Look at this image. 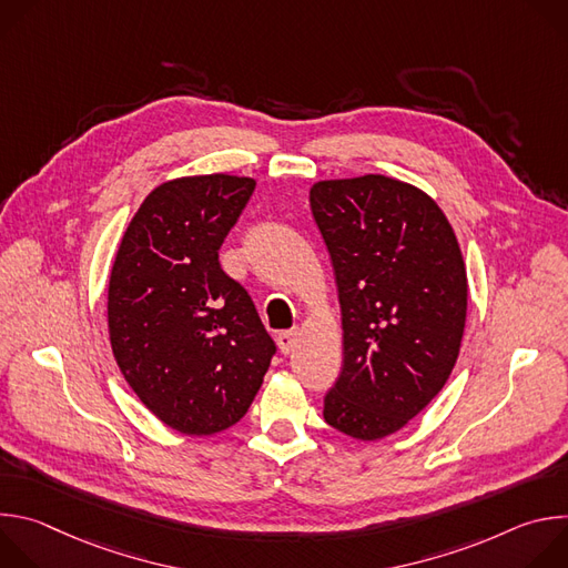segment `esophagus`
I'll list each match as a JSON object with an SVG mask.
<instances>
[{"mask_svg":"<svg viewBox=\"0 0 568 568\" xmlns=\"http://www.w3.org/2000/svg\"><path fill=\"white\" fill-rule=\"evenodd\" d=\"M296 342H298V333H296V331H285V333H281V335H278V348H281V353H283V355H290V353L294 351Z\"/></svg>","mask_w":568,"mask_h":568,"instance_id":"esophagus-1","label":"esophagus"}]
</instances>
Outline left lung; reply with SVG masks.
<instances>
[{"label":"left lung","mask_w":568,"mask_h":568,"mask_svg":"<svg viewBox=\"0 0 568 568\" xmlns=\"http://www.w3.org/2000/svg\"><path fill=\"white\" fill-rule=\"evenodd\" d=\"M339 292L344 368L323 418L357 440L407 427L449 379L467 318L456 233L432 195L386 175L310 189Z\"/></svg>","instance_id":"1"}]
</instances>
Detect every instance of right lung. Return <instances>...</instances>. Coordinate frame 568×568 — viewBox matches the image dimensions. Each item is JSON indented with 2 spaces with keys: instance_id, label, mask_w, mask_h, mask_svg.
Wrapping results in <instances>:
<instances>
[{
  "instance_id": "obj_1",
  "label": "right lung",
  "mask_w": 568,
  "mask_h": 568,
  "mask_svg": "<svg viewBox=\"0 0 568 568\" xmlns=\"http://www.w3.org/2000/svg\"><path fill=\"white\" fill-rule=\"evenodd\" d=\"M256 180L213 173L169 180L130 220L108 285L114 359L161 423L213 436L247 414L276 351L254 301L217 250Z\"/></svg>"
}]
</instances>
